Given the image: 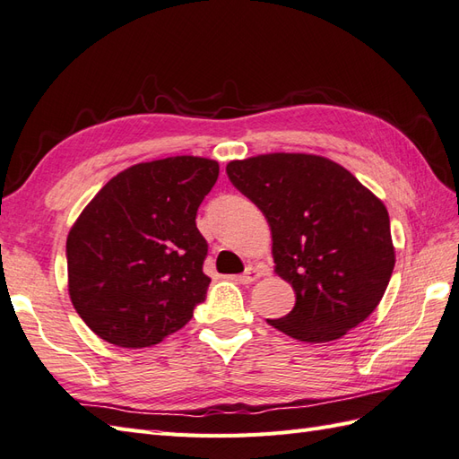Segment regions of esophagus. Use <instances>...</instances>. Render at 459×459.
Listing matches in <instances>:
<instances>
[{"mask_svg":"<svg viewBox=\"0 0 459 459\" xmlns=\"http://www.w3.org/2000/svg\"><path fill=\"white\" fill-rule=\"evenodd\" d=\"M260 272H257V269L255 267H246V272L238 277V281H240V283L242 285H252L254 283V281H257V279H260Z\"/></svg>","mask_w":459,"mask_h":459,"instance_id":"1","label":"esophagus"}]
</instances>
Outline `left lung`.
<instances>
[{
  "mask_svg": "<svg viewBox=\"0 0 459 459\" xmlns=\"http://www.w3.org/2000/svg\"><path fill=\"white\" fill-rule=\"evenodd\" d=\"M232 186L265 215L275 272L295 308L267 320L299 342L325 343L378 307L395 265L385 205L342 164L272 152L227 164Z\"/></svg>",
  "mask_w": 459,
  "mask_h": 459,
  "instance_id": "obj_1",
  "label": "left lung"
}]
</instances>
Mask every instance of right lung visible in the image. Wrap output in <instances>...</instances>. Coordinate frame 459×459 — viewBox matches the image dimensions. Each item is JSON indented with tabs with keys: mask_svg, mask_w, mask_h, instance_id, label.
Returning a JSON list of instances; mask_svg holds the SVG:
<instances>
[{
	"mask_svg": "<svg viewBox=\"0 0 459 459\" xmlns=\"http://www.w3.org/2000/svg\"><path fill=\"white\" fill-rule=\"evenodd\" d=\"M217 176V160L202 157L141 162L79 215L65 246L69 297L104 342L157 345L205 300L207 240L195 215Z\"/></svg>",
	"mask_w": 459,
	"mask_h": 459,
	"instance_id": "right-lung-1",
	"label": "right lung"
}]
</instances>
